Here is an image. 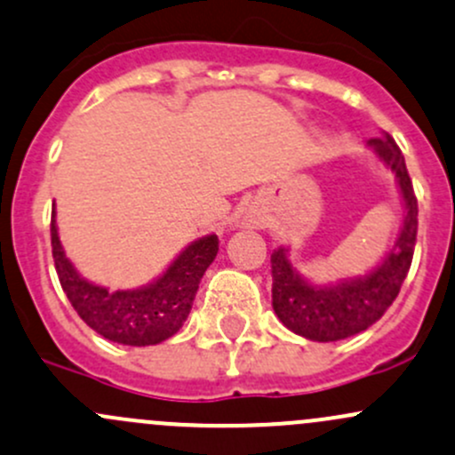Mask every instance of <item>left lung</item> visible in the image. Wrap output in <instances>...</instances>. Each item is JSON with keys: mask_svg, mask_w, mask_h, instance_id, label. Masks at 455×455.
<instances>
[{"mask_svg": "<svg viewBox=\"0 0 455 455\" xmlns=\"http://www.w3.org/2000/svg\"><path fill=\"white\" fill-rule=\"evenodd\" d=\"M390 165L405 203V220L395 251L362 279L344 281L331 288H315L291 270L285 248L270 255L272 307L290 331L315 342H336L375 324L399 294L414 257L419 231V203L403 155L388 132L368 141Z\"/></svg>", "mask_w": 455, "mask_h": 455, "instance_id": "1", "label": "left lung"}]
</instances>
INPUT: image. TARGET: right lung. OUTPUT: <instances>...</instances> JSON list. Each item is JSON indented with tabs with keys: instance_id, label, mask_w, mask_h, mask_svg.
Masks as SVG:
<instances>
[{
	"instance_id": "1",
	"label": "right lung",
	"mask_w": 455,
	"mask_h": 455,
	"mask_svg": "<svg viewBox=\"0 0 455 455\" xmlns=\"http://www.w3.org/2000/svg\"><path fill=\"white\" fill-rule=\"evenodd\" d=\"M50 235L60 288L80 318L107 340L131 347L159 344L183 327L200 279L218 255V237L207 235L189 243L155 283L141 290L108 291L84 281L69 264L56 231L54 212Z\"/></svg>"
}]
</instances>
